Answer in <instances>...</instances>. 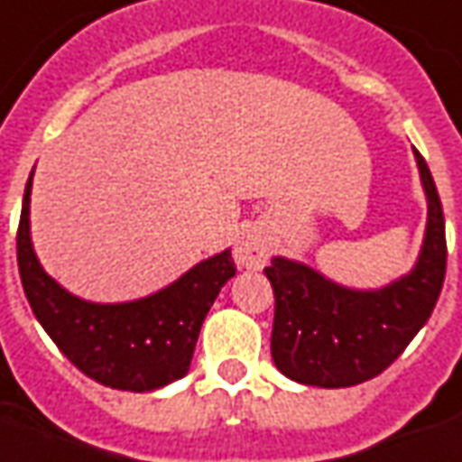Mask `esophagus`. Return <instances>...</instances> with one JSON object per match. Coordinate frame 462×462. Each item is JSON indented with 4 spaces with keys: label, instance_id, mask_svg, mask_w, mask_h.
<instances>
[{
    "label": "esophagus",
    "instance_id": "obj_1",
    "mask_svg": "<svg viewBox=\"0 0 462 462\" xmlns=\"http://www.w3.org/2000/svg\"><path fill=\"white\" fill-rule=\"evenodd\" d=\"M234 258L241 268H251V271L263 268L271 258V241L261 231H245L236 244Z\"/></svg>",
    "mask_w": 462,
    "mask_h": 462
}]
</instances>
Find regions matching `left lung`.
Segmentation results:
<instances>
[{
    "mask_svg": "<svg viewBox=\"0 0 462 462\" xmlns=\"http://www.w3.org/2000/svg\"><path fill=\"white\" fill-rule=\"evenodd\" d=\"M413 154L429 199V224L409 275L382 291H349L281 255L265 268L275 292L271 355L292 382L339 389L374 379L393 365L436 308L446 278V221L429 164L419 150Z\"/></svg>",
    "mask_w": 462,
    "mask_h": 462,
    "instance_id": "obj_1",
    "label": "left lung"
}]
</instances>
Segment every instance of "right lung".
<instances>
[{
  "mask_svg": "<svg viewBox=\"0 0 462 462\" xmlns=\"http://www.w3.org/2000/svg\"><path fill=\"white\" fill-rule=\"evenodd\" d=\"M29 201L32 177L16 231L19 275L33 315L60 352L86 376L120 392H154L189 372L208 308L236 275L231 251L201 261L143 300L117 305L80 300L63 291L33 254Z\"/></svg>",
  "mask_w": 462,
  "mask_h": 462,
  "instance_id": "1",
  "label": "right lung"
}]
</instances>
